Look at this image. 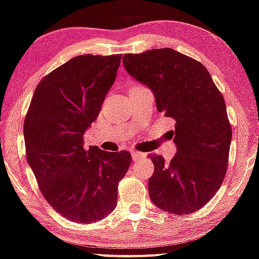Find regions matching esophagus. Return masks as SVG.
I'll list each match as a JSON object with an SVG mask.
<instances>
[{
  "label": "esophagus",
  "instance_id": "1",
  "mask_svg": "<svg viewBox=\"0 0 259 259\" xmlns=\"http://www.w3.org/2000/svg\"><path fill=\"white\" fill-rule=\"evenodd\" d=\"M146 157L144 152H138V151H132V158L133 161H142Z\"/></svg>",
  "mask_w": 259,
  "mask_h": 259
}]
</instances>
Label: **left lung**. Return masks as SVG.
Segmentation results:
<instances>
[{
    "mask_svg": "<svg viewBox=\"0 0 259 259\" xmlns=\"http://www.w3.org/2000/svg\"><path fill=\"white\" fill-rule=\"evenodd\" d=\"M124 68L154 92L159 113L175 120L177 154H150L155 170L149 194L159 209L187 215L215 196L228 168L232 127L226 103L199 61L170 49L124 54Z\"/></svg>",
    "mask_w": 259,
    "mask_h": 259,
    "instance_id": "left-lung-1",
    "label": "left lung"
}]
</instances>
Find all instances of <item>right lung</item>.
<instances>
[{
    "label": "right lung",
    "mask_w": 259,
    "mask_h": 259,
    "mask_svg": "<svg viewBox=\"0 0 259 259\" xmlns=\"http://www.w3.org/2000/svg\"><path fill=\"white\" fill-rule=\"evenodd\" d=\"M121 54L80 55L44 76L24 121L26 158L41 194L63 218L92 223L117 204L128 151L84 148L85 131L100 115L116 78Z\"/></svg>",
    "instance_id": "add662e5"
}]
</instances>
